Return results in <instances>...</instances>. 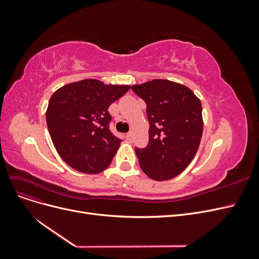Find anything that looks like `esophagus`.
I'll use <instances>...</instances> for the list:
<instances>
[{"label":"esophagus","instance_id":"esophagus-1","mask_svg":"<svg viewBox=\"0 0 259 259\" xmlns=\"http://www.w3.org/2000/svg\"><path fill=\"white\" fill-rule=\"evenodd\" d=\"M125 138H126L127 140H130V142H131V140L133 139V136H132V134H131V133H128V134H126V135H125Z\"/></svg>","mask_w":259,"mask_h":259}]
</instances>
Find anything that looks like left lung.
<instances>
[{
  "instance_id": "obj_1",
  "label": "left lung",
  "mask_w": 259,
  "mask_h": 259,
  "mask_svg": "<svg viewBox=\"0 0 259 259\" xmlns=\"http://www.w3.org/2000/svg\"><path fill=\"white\" fill-rule=\"evenodd\" d=\"M145 100L149 121L147 147L135 148L140 168L154 180L176 177L197 153L203 132L202 105L187 86L152 80L132 86Z\"/></svg>"
}]
</instances>
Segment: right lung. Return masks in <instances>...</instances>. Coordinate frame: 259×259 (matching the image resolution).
<instances>
[{
  "label": "right lung",
  "instance_id": "add662e5",
  "mask_svg": "<svg viewBox=\"0 0 259 259\" xmlns=\"http://www.w3.org/2000/svg\"><path fill=\"white\" fill-rule=\"evenodd\" d=\"M130 89L89 79L67 84L53 94L46 123L55 148L69 166L98 174L110 165L122 140L109 128L108 108Z\"/></svg>",
  "mask_w": 259,
  "mask_h": 259
}]
</instances>
